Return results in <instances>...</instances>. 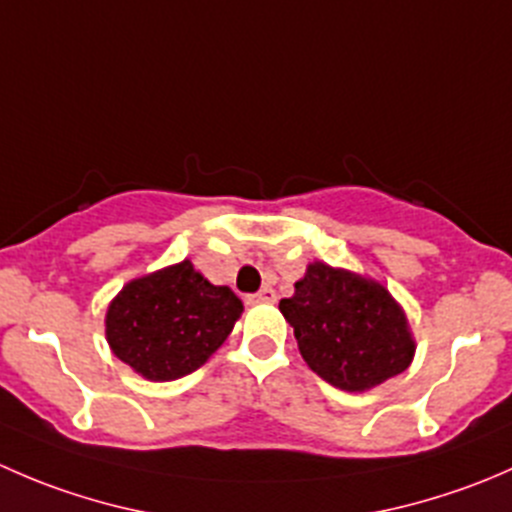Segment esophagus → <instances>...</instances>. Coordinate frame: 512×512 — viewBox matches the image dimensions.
<instances>
[{
    "mask_svg": "<svg viewBox=\"0 0 512 512\" xmlns=\"http://www.w3.org/2000/svg\"><path fill=\"white\" fill-rule=\"evenodd\" d=\"M250 302H267V304H272V302H277V292L272 287H262L260 292L252 294Z\"/></svg>",
    "mask_w": 512,
    "mask_h": 512,
    "instance_id": "34e87169",
    "label": "esophagus"
}]
</instances>
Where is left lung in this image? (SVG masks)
<instances>
[{
  "mask_svg": "<svg viewBox=\"0 0 512 512\" xmlns=\"http://www.w3.org/2000/svg\"><path fill=\"white\" fill-rule=\"evenodd\" d=\"M280 312L309 369L342 391L374 389L414 361L404 307L374 277L314 260Z\"/></svg>",
  "mask_w": 512,
  "mask_h": 512,
  "instance_id": "obj_1",
  "label": "left lung"
}]
</instances>
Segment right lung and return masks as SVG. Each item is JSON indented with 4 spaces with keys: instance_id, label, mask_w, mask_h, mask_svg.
Returning a JSON list of instances; mask_svg holds the SVG:
<instances>
[{
    "instance_id": "1",
    "label": "right lung",
    "mask_w": 512,
    "mask_h": 512,
    "mask_svg": "<svg viewBox=\"0 0 512 512\" xmlns=\"http://www.w3.org/2000/svg\"><path fill=\"white\" fill-rule=\"evenodd\" d=\"M242 309L230 287L183 260L123 285L108 302L106 342L143 379L175 381L223 347Z\"/></svg>"
}]
</instances>
